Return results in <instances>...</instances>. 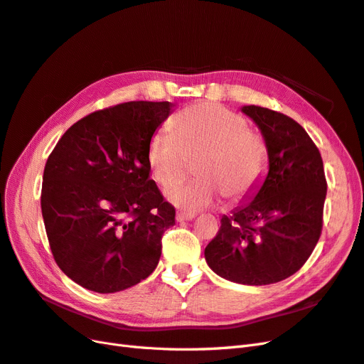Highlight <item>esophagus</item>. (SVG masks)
Instances as JSON below:
<instances>
[{
    "label": "esophagus",
    "mask_w": 364,
    "mask_h": 364,
    "mask_svg": "<svg viewBox=\"0 0 364 364\" xmlns=\"http://www.w3.org/2000/svg\"><path fill=\"white\" fill-rule=\"evenodd\" d=\"M195 218V215L193 213H188V212H181V210H178L176 212V221H192Z\"/></svg>",
    "instance_id": "34e87169"
}]
</instances>
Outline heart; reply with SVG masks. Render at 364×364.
I'll list each match as a JSON object with an SVG mask.
<instances>
[{
	"label": "heart",
	"mask_w": 364,
	"mask_h": 364,
	"mask_svg": "<svg viewBox=\"0 0 364 364\" xmlns=\"http://www.w3.org/2000/svg\"><path fill=\"white\" fill-rule=\"evenodd\" d=\"M148 144V164L154 180L169 186L182 179L196 162L200 176L173 185L166 196L176 205L200 210L213 205L221 193L237 201L250 195L268 168V146L261 134L248 129L247 120L216 103H198L172 119Z\"/></svg>",
	"instance_id": "heart-1"
}]
</instances>
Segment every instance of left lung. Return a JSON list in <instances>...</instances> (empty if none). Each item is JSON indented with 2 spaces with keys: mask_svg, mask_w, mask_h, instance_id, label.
Returning a JSON list of instances; mask_svg holds the SVG:
<instances>
[{
  "mask_svg": "<svg viewBox=\"0 0 364 364\" xmlns=\"http://www.w3.org/2000/svg\"><path fill=\"white\" fill-rule=\"evenodd\" d=\"M241 111L268 146V172L205 247V262L230 282L269 285L300 269L321 232L326 180L320 152L285 114L245 105Z\"/></svg>",
  "mask_w": 364,
  "mask_h": 364,
  "instance_id": "8db88e82",
  "label": "left lung"
}]
</instances>
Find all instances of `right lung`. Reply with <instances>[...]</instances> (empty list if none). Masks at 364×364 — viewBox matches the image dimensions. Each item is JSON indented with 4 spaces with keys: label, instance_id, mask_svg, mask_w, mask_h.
<instances>
[{
    "label": "right lung",
    "instance_id": "add662e5",
    "mask_svg": "<svg viewBox=\"0 0 364 364\" xmlns=\"http://www.w3.org/2000/svg\"><path fill=\"white\" fill-rule=\"evenodd\" d=\"M171 102H127L80 119L46 163L41 209L51 253L90 291H123L161 256L175 209L151 180L148 144Z\"/></svg>",
    "mask_w": 364,
    "mask_h": 364
}]
</instances>
